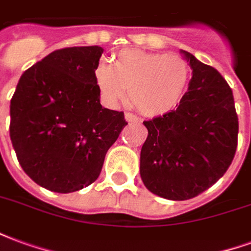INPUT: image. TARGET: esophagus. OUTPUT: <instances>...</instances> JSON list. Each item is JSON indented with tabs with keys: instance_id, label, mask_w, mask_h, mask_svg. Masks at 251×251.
Wrapping results in <instances>:
<instances>
[{
	"instance_id": "1",
	"label": "esophagus",
	"mask_w": 251,
	"mask_h": 251,
	"mask_svg": "<svg viewBox=\"0 0 251 251\" xmlns=\"http://www.w3.org/2000/svg\"><path fill=\"white\" fill-rule=\"evenodd\" d=\"M125 120L127 121V122H140L138 117H136L134 114H131V113H126Z\"/></svg>"
}]
</instances>
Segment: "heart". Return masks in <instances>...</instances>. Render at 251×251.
<instances>
[{
  "label": "heart",
  "instance_id": "obj_1",
  "mask_svg": "<svg viewBox=\"0 0 251 251\" xmlns=\"http://www.w3.org/2000/svg\"><path fill=\"white\" fill-rule=\"evenodd\" d=\"M191 68L179 55L154 53L140 50L118 52L115 63L100 60L94 79L100 97L115 107L127 95L145 117L158 118L177 109L187 93Z\"/></svg>",
  "mask_w": 251,
  "mask_h": 251
}]
</instances>
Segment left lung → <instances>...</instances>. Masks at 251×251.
<instances>
[{
    "label": "left lung",
    "mask_w": 251,
    "mask_h": 251,
    "mask_svg": "<svg viewBox=\"0 0 251 251\" xmlns=\"http://www.w3.org/2000/svg\"><path fill=\"white\" fill-rule=\"evenodd\" d=\"M192 70L188 91L172 113L145 121L140 175L152 194L187 200L215 184L230 167L238 142L232 91L214 67L180 51Z\"/></svg>",
    "instance_id": "1"
}]
</instances>
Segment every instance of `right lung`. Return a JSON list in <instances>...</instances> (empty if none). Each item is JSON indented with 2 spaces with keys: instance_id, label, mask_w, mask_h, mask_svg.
I'll use <instances>...</instances> for the list:
<instances>
[{
  "instance_id": "right-lung-1",
  "label": "right lung",
  "mask_w": 251,
  "mask_h": 251,
  "mask_svg": "<svg viewBox=\"0 0 251 251\" xmlns=\"http://www.w3.org/2000/svg\"><path fill=\"white\" fill-rule=\"evenodd\" d=\"M98 46L50 53L21 75L10 100V140L36 184L68 194L98 179L104 156L127 125L102 107L94 70Z\"/></svg>"
}]
</instances>
